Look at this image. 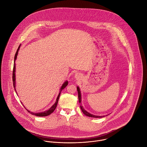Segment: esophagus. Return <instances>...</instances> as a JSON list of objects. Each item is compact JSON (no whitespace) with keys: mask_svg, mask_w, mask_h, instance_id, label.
<instances>
[{"mask_svg":"<svg viewBox=\"0 0 147 147\" xmlns=\"http://www.w3.org/2000/svg\"><path fill=\"white\" fill-rule=\"evenodd\" d=\"M79 76V74L78 73V74L76 73V74H75V78H76V79H77V78H78Z\"/></svg>","mask_w":147,"mask_h":147,"instance_id":"esophagus-1","label":"esophagus"}]
</instances>
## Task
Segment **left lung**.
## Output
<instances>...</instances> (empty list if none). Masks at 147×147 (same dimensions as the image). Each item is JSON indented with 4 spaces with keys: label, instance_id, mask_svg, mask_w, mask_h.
Instances as JSON below:
<instances>
[{
    "label": "left lung",
    "instance_id": "left-lung-1",
    "mask_svg": "<svg viewBox=\"0 0 147 147\" xmlns=\"http://www.w3.org/2000/svg\"><path fill=\"white\" fill-rule=\"evenodd\" d=\"M77 90H78V92L79 101V103H81V101H82L81 91H80V88H79L78 86L77 87ZM80 108H81V110H82V111L83 112V113L85 115H86V116H88V117H95V118H100V117H103L105 116H97V115L96 116V115H92V114H91V113H89L88 112H87V111H86V110L84 109V108H83V107L82 105H80ZM106 116H107V115H106Z\"/></svg>",
    "mask_w": 147,
    "mask_h": 147
}]
</instances>
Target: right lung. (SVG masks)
<instances>
[{"mask_svg": "<svg viewBox=\"0 0 147 147\" xmlns=\"http://www.w3.org/2000/svg\"><path fill=\"white\" fill-rule=\"evenodd\" d=\"M20 46H21V45H20V46H19V47H18V49H17V51H16V53H15V57H14V64H13V73H12V80H13V87H14V89H15V92H16V93L17 94V92H16V78H15V68H16V67H15V61H16V59H17V56H18V52H19V50L20 49ZM67 85H68V81L67 80H66L65 82H64V83H63V84H62V86H61V88H60V91H59V95H58V96H57V98H56V101H55V104L50 108H49L48 110H47V111H44V112H38V113H34V112H31L30 111H29V110H28L27 109H26H26H27V111L29 112V113H30L31 114H32V115H35V116H39V117H43V116H49V115L50 114H51L54 111H55V108H56V107H57V102H58V100H59V97H60V93H61V91L64 89V88H65L67 86ZM17 95H18V94H17ZM22 102V104H23L22 103V102Z\"/></svg>", "mask_w": 147, "mask_h": 147, "instance_id": "1", "label": "right lung"}]
</instances>
